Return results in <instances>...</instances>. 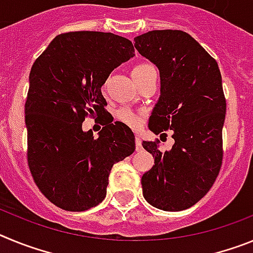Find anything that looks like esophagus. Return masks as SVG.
Wrapping results in <instances>:
<instances>
[{
  "instance_id": "obj_1",
  "label": "esophagus",
  "mask_w": 253,
  "mask_h": 253,
  "mask_svg": "<svg viewBox=\"0 0 253 253\" xmlns=\"http://www.w3.org/2000/svg\"><path fill=\"white\" fill-rule=\"evenodd\" d=\"M135 148H137V151H140V149H142V139H140L139 135L135 137Z\"/></svg>"
}]
</instances>
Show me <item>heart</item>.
Masks as SVG:
<instances>
[{
	"instance_id": "obj_1",
	"label": "heart",
	"mask_w": 253,
	"mask_h": 253,
	"mask_svg": "<svg viewBox=\"0 0 253 253\" xmlns=\"http://www.w3.org/2000/svg\"><path fill=\"white\" fill-rule=\"evenodd\" d=\"M153 67L149 64H140L133 69V76H139L146 73L147 71L152 69ZM116 118L125 125L130 126L131 129H139L144 123V114L139 113V111H134L129 107H122L116 111Z\"/></svg>"
}]
</instances>
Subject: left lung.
<instances>
[{
    "instance_id": "1",
    "label": "left lung",
    "mask_w": 253,
    "mask_h": 253,
    "mask_svg": "<svg viewBox=\"0 0 253 253\" xmlns=\"http://www.w3.org/2000/svg\"><path fill=\"white\" fill-rule=\"evenodd\" d=\"M139 54L160 71L161 95L149 116L154 134L172 130L175 144L143 140L154 165L142 176L143 196L154 208L180 211L213 186L223 160L225 104L218 63L185 31L153 30L134 38Z\"/></svg>"
}]
</instances>
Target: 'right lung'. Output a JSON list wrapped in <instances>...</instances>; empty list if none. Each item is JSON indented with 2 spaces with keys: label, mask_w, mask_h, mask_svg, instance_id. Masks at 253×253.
Wrapping results in <instances>:
<instances>
[{
  "label": "right lung",
  "mask_w": 253,
  "mask_h": 253,
  "mask_svg": "<svg viewBox=\"0 0 253 253\" xmlns=\"http://www.w3.org/2000/svg\"><path fill=\"white\" fill-rule=\"evenodd\" d=\"M133 57L126 38L72 31L55 37L31 67L25 102L29 169L40 191L60 209L99 205L113 165L135 149L131 129L110 116L99 138L82 129L88 114L107 113L101 86Z\"/></svg>",
  "instance_id": "obj_1"
}]
</instances>
